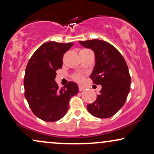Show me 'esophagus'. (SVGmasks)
<instances>
[{
  "label": "esophagus",
  "instance_id": "obj_1",
  "mask_svg": "<svg viewBox=\"0 0 154 154\" xmlns=\"http://www.w3.org/2000/svg\"><path fill=\"white\" fill-rule=\"evenodd\" d=\"M79 90L80 91L85 90V87H82V86H79Z\"/></svg>",
  "mask_w": 154,
  "mask_h": 154
}]
</instances>
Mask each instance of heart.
<instances>
[{
    "label": "heart",
    "instance_id": "1",
    "mask_svg": "<svg viewBox=\"0 0 154 154\" xmlns=\"http://www.w3.org/2000/svg\"><path fill=\"white\" fill-rule=\"evenodd\" d=\"M73 79L77 82H82L84 80V76L80 74H77L73 76Z\"/></svg>",
    "mask_w": 154,
    "mask_h": 154
}]
</instances>
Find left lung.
<instances>
[{"label": "left lung", "mask_w": 154, "mask_h": 154, "mask_svg": "<svg viewBox=\"0 0 154 154\" xmlns=\"http://www.w3.org/2000/svg\"><path fill=\"white\" fill-rule=\"evenodd\" d=\"M79 43L94 51L96 63L90 77L95 85H102L97 100L87 104V110L96 117L109 118L124 106L130 91L128 66L119 50L107 42L94 39Z\"/></svg>", "instance_id": "obj_1"}]
</instances>
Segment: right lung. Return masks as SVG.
I'll return each instance as SVG.
<instances>
[{
  "instance_id": "right-lung-1",
  "label": "right lung",
  "mask_w": 154,
  "mask_h": 154,
  "mask_svg": "<svg viewBox=\"0 0 154 154\" xmlns=\"http://www.w3.org/2000/svg\"><path fill=\"white\" fill-rule=\"evenodd\" d=\"M73 43L48 42L42 44L29 60L24 77L25 97L33 114L45 122L63 118L72 97L78 93V86L69 82L59 89L56 71L63 67L64 54Z\"/></svg>"
}]
</instances>
